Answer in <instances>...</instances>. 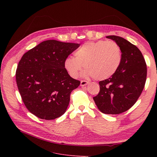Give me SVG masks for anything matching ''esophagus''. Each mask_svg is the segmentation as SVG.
<instances>
[{
  "label": "esophagus",
  "instance_id": "34e87169",
  "mask_svg": "<svg viewBox=\"0 0 157 157\" xmlns=\"http://www.w3.org/2000/svg\"><path fill=\"white\" fill-rule=\"evenodd\" d=\"M88 82L86 81H85V80L81 81V86H86V85H88Z\"/></svg>",
  "mask_w": 157,
  "mask_h": 157
}]
</instances>
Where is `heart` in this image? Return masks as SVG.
I'll return each mask as SVG.
<instances>
[{"label":"heart","mask_w":157,"mask_h":157,"mask_svg":"<svg viewBox=\"0 0 157 157\" xmlns=\"http://www.w3.org/2000/svg\"><path fill=\"white\" fill-rule=\"evenodd\" d=\"M74 56L64 61V67L72 78L78 76L83 64V76H93L97 80L108 79L117 72L121 61L120 48L114 41L86 43L77 49Z\"/></svg>","instance_id":"1"}]
</instances>
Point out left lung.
I'll return each instance as SVG.
<instances>
[{
    "mask_svg": "<svg viewBox=\"0 0 157 157\" xmlns=\"http://www.w3.org/2000/svg\"><path fill=\"white\" fill-rule=\"evenodd\" d=\"M120 48L121 63L117 72L100 81V92L93 98L98 109L108 114H118L129 109L136 102L145 85L147 67L137 46L124 38L109 36Z\"/></svg>",
    "mask_w": 157,
    "mask_h": 157,
    "instance_id": "8db88e82",
    "label": "left lung"
}]
</instances>
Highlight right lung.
Listing matches in <instances>:
<instances>
[{"label": "right lung", "instance_id": "1", "mask_svg": "<svg viewBox=\"0 0 157 157\" xmlns=\"http://www.w3.org/2000/svg\"><path fill=\"white\" fill-rule=\"evenodd\" d=\"M80 44L47 40L25 53L16 71V80L27 109L43 120L63 115L70 95L80 81L71 78L64 61Z\"/></svg>", "mask_w": 157, "mask_h": 157}]
</instances>
